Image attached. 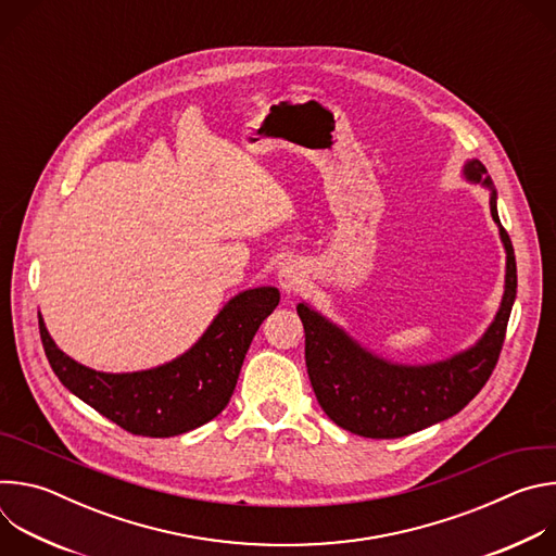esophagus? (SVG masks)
Masks as SVG:
<instances>
[{
	"instance_id": "obj_1",
	"label": "esophagus",
	"mask_w": 556,
	"mask_h": 556,
	"mask_svg": "<svg viewBox=\"0 0 556 556\" xmlns=\"http://www.w3.org/2000/svg\"><path fill=\"white\" fill-rule=\"evenodd\" d=\"M279 286H281V290L288 294V296H292V294H296L301 288H303V283H305V273H303V268L296 264V262H286L281 268H279Z\"/></svg>"
}]
</instances>
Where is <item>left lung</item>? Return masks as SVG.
Returning a JSON list of instances; mask_svg holds the SVG:
<instances>
[{
  "label": "left lung",
  "mask_w": 556,
  "mask_h": 556,
  "mask_svg": "<svg viewBox=\"0 0 556 556\" xmlns=\"http://www.w3.org/2000/svg\"><path fill=\"white\" fill-rule=\"evenodd\" d=\"M464 178L491 191V215L506 251L504 296L493 324L468 350L444 361L403 365L387 361L307 303L296 305L305 330V365L321 409L341 429L363 438H403L462 412L491 378L517 296V264L497 213V191L480 161H466Z\"/></svg>",
  "instance_id": "8db88e82"
}]
</instances>
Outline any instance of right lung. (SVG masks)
Masks as SVG:
<instances>
[{
	"instance_id": "right-lung-1",
	"label": "right lung",
	"mask_w": 556,
	"mask_h": 556,
	"mask_svg": "<svg viewBox=\"0 0 556 556\" xmlns=\"http://www.w3.org/2000/svg\"><path fill=\"white\" fill-rule=\"evenodd\" d=\"M279 305L273 286L235 294L204 334L178 358L142 371H97L52 341L41 314L39 332L56 378L76 399L134 435L172 438L213 420L228 405L262 321Z\"/></svg>"
}]
</instances>
